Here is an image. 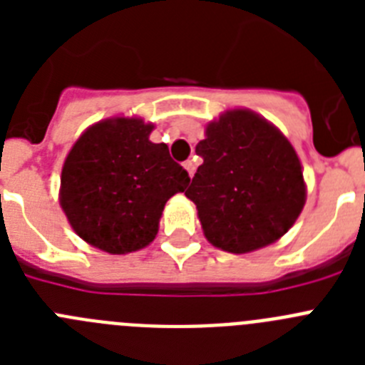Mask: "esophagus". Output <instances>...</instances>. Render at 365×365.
<instances>
[{
  "label": "esophagus",
  "mask_w": 365,
  "mask_h": 365,
  "mask_svg": "<svg viewBox=\"0 0 365 365\" xmlns=\"http://www.w3.org/2000/svg\"><path fill=\"white\" fill-rule=\"evenodd\" d=\"M185 170L188 172L190 177H193V173H195V164H193V160H186Z\"/></svg>",
  "instance_id": "1"
}]
</instances>
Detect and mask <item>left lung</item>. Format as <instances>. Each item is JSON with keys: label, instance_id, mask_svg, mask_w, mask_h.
<instances>
[{"label": "left lung", "instance_id": "8db88e82", "mask_svg": "<svg viewBox=\"0 0 365 365\" xmlns=\"http://www.w3.org/2000/svg\"><path fill=\"white\" fill-rule=\"evenodd\" d=\"M202 164L186 190L205 237L232 254L278 241L305 205L302 164L285 135L248 109H232L206 125L195 146Z\"/></svg>", "mask_w": 365, "mask_h": 365}]
</instances>
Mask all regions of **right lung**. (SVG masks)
Listing matches in <instances>:
<instances>
[{
	"instance_id": "obj_1",
	"label": "right lung",
	"mask_w": 365,
	"mask_h": 365,
	"mask_svg": "<svg viewBox=\"0 0 365 365\" xmlns=\"http://www.w3.org/2000/svg\"><path fill=\"white\" fill-rule=\"evenodd\" d=\"M151 131L143 118H106L83 131L63 163L62 210L73 230L104 252L148 247L166 201L190 182L166 144L151 143Z\"/></svg>"
}]
</instances>
